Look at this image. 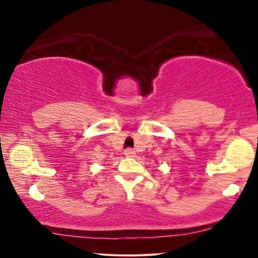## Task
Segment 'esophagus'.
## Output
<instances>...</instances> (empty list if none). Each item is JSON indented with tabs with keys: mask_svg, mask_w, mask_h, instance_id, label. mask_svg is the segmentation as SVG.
Instances as JSON below:
<instances>
[{
	"mask_svg": "<svg viewBox=\"0 0 258 258\" xmlns=\"http://www.w3.org/2000/svg\"><path fill=\"white\" fill-rule=\"evenodd\" d=\"M124 155L126 157H134L135 156V150L132 149V148H128V149L124 150Z\"/></svg>",
	"mask_w": 258,
	"mask_h": 258,
	"instance_id": "34e87169",
	"label": "esophagus"
}]
</instances>
